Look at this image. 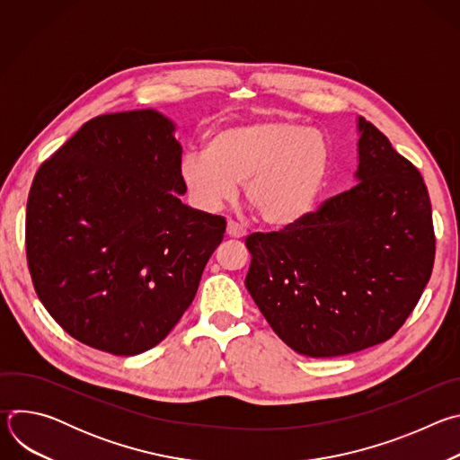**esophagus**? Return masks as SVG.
<instances>
[{
	"label": "esophagus",
	"mask_w": 460,
	"mask_h": 460,
	"mask_svg": "<svg viewBox=\"0 0 460 460\" xmlns=\"http://www.w3.org/2000/svg\"><path fill=\"white\" fill-rule=\"evenodd\" d=\"M227 234H229L231 238H243V236L247 234V231H245L240 224L229 220V222H227Z\"/></svg>",
	"instance_id": "obj_1"
}]
</instances>
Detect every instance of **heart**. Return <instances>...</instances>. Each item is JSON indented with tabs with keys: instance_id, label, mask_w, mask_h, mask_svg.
Returning <instances> with one entry per match:
<instances>
[{
	"instance_id": "obj_1",
	"label": "heart",
	"mask_w": 460,
	"mask_h": 460,
	"mask_svg": "<svg viewBox=\"0 0 460 460\" xmlns=\"http://www.w3.org/2000/svg\"><path fill=\"white\" fill-rule=\"evenodd\" d=\"M332 151L322 133L288 119H260L217 130L206 151L180 162L192 202L215 211L233 200L238 183L260 220L286 227L314 206L330 171Z\"/></svg>"
}]
</instances>
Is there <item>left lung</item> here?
I'll list each match as a JSON object with an SVG mask.
<instances>
[{"label":"left lung","mask_w":460,"mask_h":460,"mask_svg":"<svg viewBox=\"0 0 460 460\" xmlns=\"http://www.w3.org/2000/svg\"><path fill=\"white\" fill-rule=\"evenodd\" d=\"M360 180L280 231L245 238V288L296 353L362 351L395 335L433 270L431 204L419 169L358 118Z\"/></svg>","instance_id":"1"}]
</instances>
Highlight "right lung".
I'll use <instances>...</instances> for the list:
<instances>
[{
  "mask_svg": "<svg viewBox=\"0 0 460 460\" xmlns=\"http://www.w3.org/2000/svg\"><path fill=\"white\" fill-rule=\"evenodd\" d=\"M153 109L102 114L38 169L25 247L34 289L71 337L130 357L160 344L199 289L226 218L178 199L181 147Z\"/></svg>",
  "mask_w": 460,
  "mask_h": 460,
  "instance_id": "add662e5",
  "label": "right lung"
}]
</instances>
